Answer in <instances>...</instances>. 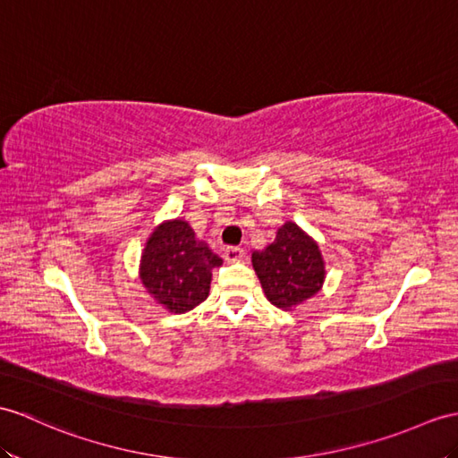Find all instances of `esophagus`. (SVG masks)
Masks as SVG:
<instances>
[{
  "label": "esophagus",
  "mask_w": 458,
  "mask_h": 458,
  "mask_svg": "<svg viewBox=\"0 0 458 458\" xmlns=\"http://www.w3.org/2000/svg\"><path fill=\"white\" fill-rule=\"evenodd\" d=\"M243 258V250L242 248H236V246H230L225 250V259L226 261H240Z\"/></svg>",
  "instance_id": "esophagus-1"
}]
</instances>
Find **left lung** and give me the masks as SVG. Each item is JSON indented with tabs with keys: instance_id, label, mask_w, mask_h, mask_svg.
Instances as JSON below:
<instances>
[{
	"instance_id": "left-lung-1",
	"label": "left lung",
	"mask_w": 458,
	"mask_h": 458,
	"mask_svg": "<svg viewBox=\"0 0 458 458\" xmlns=\"http://www.w3.org/2000/svg\"><path fill=\"white\" fill-rule=\"evenodd\" d=\"M253 269L265 296L277 308H293L310 299L324 283V261L318 243L286 222L263 251H253Z\"/></svg>"
}]
</instances>
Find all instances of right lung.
Here are the masks:
<instances>
[{
    "mask_svg": "<svg viewBox=\"0 0 458 458\" xmlns=\"http://www.w3.org/2000/svg\"><path fill=\"white\" fill-rule=\"evenodd\" d=\"M222 265L207 243L195 240V232L183 220L164 222L148 240L140 279L148 293L169 312L193 310L210 291L212 269Z\"/></svg>",
    "mask_w": 458,
    "mask_h": 458,
    "instance_id": "1",
    "label": "right lung"
}]
</instances>
